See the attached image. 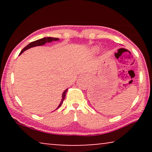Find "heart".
Returning a JSON list of instances; mask_svg holds the SVG:
<instances>
[{"instance_id": "obj_1", "label": "heart", "mask_w": 152, "mask_h": 152, "mask_svg": "<svg viewBox=\"0 0 152 152\" xmlns=\"http://www.w3.org/2000/svg\"><path fill=\"white\" fill-rule=\"evenodd\" d=\"M98 50H99V47H97V46H94V47H93L92 48H91V52H92V53H97V52Z\"/></svg>"}]
</instances>
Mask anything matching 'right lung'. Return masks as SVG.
Returning <instances> with one entry per match:
<instances>
[{
    "label": "right lung",
    "mask_w": 152,
    "mask_h": 152,
    "mask_svg": "<svg viewBox=\"0 0 152 152\" xmlns=\"http://www.w3.org/2000/svg\"><path fill=\"white\" fill-rule=\"evenodd\" d=\"M59 40V39L58 38H54V37H44V38H42V39H38V40H37V41H32V42L29 43L28 45H26V46L21 51H20L19 55H21V54L23 53L24 51H26V50H27L31 48H33V47H35V46H40V45H43L45 43H50V42H52V41H57ZM67 91H68V88L66 89V90L63 92V93H62V98H61V102H60V104H59V106H58V107L57 108V109H58V108H59L60 106L61 105V104L63 103L64 99H65V97H66V92H67Z\"/></svg>",
    "instance_id": "1"
}]
</instances>
